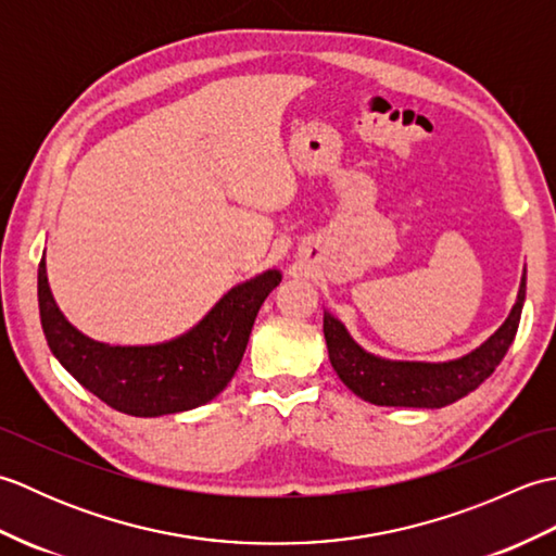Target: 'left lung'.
I'll return each mask as SVG.
<instances>
[{
  "instance_id": "8db88e82",
  "label": "left lung",
  "mask_w": 556,
  "mask_h": 556,
  "mask_svg": "<svg viewBox=\"0 0 556 556\" xmlns=\"http://www.w3.org/2000/svg\"><path fill=\"white\" fill-rule=\"evenodd\" d=\"M523 301L526 275L521 279L514 311L506 317V323L480 349L448 363H394L375 358L349 337L344 325L325 313L329 361H332L339 380L353 394L363 401H370L375 406L442 408L473 392L497 370V365L506 356L518 332Z\"/></svg>"
}]
</instances>
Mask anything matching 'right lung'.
<instances>
[{
  "instance_id": "obj_1",
  "label": "right lung",
  "mask_w": 556,
  "mask_h": 556,
  "mask_svg": "<svg viewBox=\"0 0 556 556\" xmlns=\"http://www.w3.org/2000/svg\"><path fill=\"white\" fill-rule=\"evenodd\" d=\"M279 281V271L269 269L231 289L203 323L169 344L108 346L83 337L56 308L42 255L38 267L40 323L56 361L104 404L126 416H169L207 404L229 384L260 305Z\"/></svg>"
}]
</instances>
